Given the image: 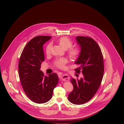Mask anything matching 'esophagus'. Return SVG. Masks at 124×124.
<instances>
[{"label": "esophagus", "instance_id": "1", "mask_svg": "<svg viewBox=\"0 0 124 124\" xmlns=\"http://www.w3.org/2000/svg\"><path fill=\"white\" fill-rule=\"evenodd\" d=\"M58 76L59 77H61V76H62V75H63V73H62V72H58Z\"/></svg>", "mask_w": 124, "mask_h": 124}]
</instances>
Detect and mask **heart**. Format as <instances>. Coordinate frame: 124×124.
I'll use <instances>...</instances> for the list:
<instances>
[{
	"label": "heart",
	"instance_id": "heart-1",
	"mask_svg": "<svg viewBox=\"0 0 124 124\" xmlns=\"http://www.w3.org/2000/svg\"><path fill=\"white\" fill-rule=\"evenodd\" d=\"M57 42L64 49H67V54L70 58L76 59L80 55L81 49L78 47H72L73 42L72 40L68 37H62L57 40ZM51 44H48L45 48L46 55H48L51 53ZM68 62V59L66 57H60L55 59L54 62V65L59 68H63L65 65Z\"/></svg>",
	"mask_w": 124,
	"mask_h": 124
}]
</instances>
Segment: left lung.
<instances>
[{
    "label": "left lung",
    "mask_w": 124,
    "mask_h": 124,
    "mask_svg": "<svg viewBox=\"0 0 124 124\" xmlns=\"http://www.w3.org/2000/svg\"><path fill=\"white\" fill-rule=\"evenodd\" d=\"M81 54L75 69L83 76L80 79L72 78L74 90L68 95V100L75 104H82L90 101L96 94L101 84L103 73V58L100 47L92 38L78 36Z\"/></svg>",
    "instance_id": "obj_1"
}]
</instances>
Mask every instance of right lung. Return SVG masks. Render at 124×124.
Segmentation results:
<instances>
[{
  "label": "right lung",
  "instance_id": "obj_1",
  "mask_svg": "<svg viewBox=\"0 0 124 124\" xmlns=\"http://www.w3.org/2000/svg\"><path fill=\"white\" fill-rule=\"evenodd\" d=\"M51 36H38L25 46L19 62V74L23 90L27 97L37 103L49 101L58 82L56 73L45 76L40 70L45 60L43 45Z\"/></svg>",
  "mask_w": 124,
  "mask_h": 124
}]
</instances>
